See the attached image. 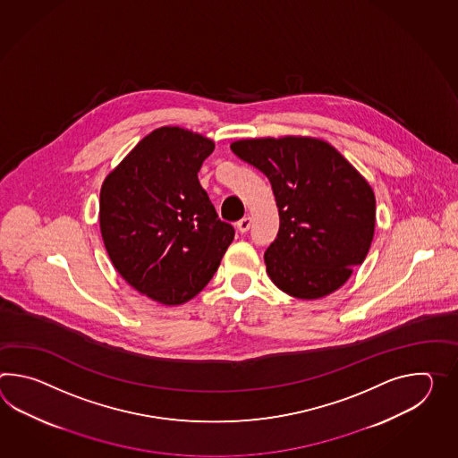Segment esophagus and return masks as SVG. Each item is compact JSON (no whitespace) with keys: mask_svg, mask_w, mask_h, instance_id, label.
<instances>
[{"mask_svg":"<svg viewBox=\"0 0 458 458\" xmlns=\"http://www.w3.org/2000/svg\"><path fill=\"white\" fill-rule=\"evenodd\" d=\"M251 226V216H243L240 222H236V228L240 233H246Z\"/></svg>","mask_w":458,"mask_h":458,"instance_id":"esophagus-1","label":"esophagus"}]
</instances>
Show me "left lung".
<instances>
[{"label": "left lung", "mask_w": 458, "mask_h": 458, "mask_svg": "<svg viewBox=\"0 0 458 458\" xmlns=\"http://www.w3.org/2000/svg\"><path fill=\"white\" fill-rule=\"evenodd\" d=\"M230 148L273 187L279 233L265 253L271 281L304 301L335 293L373 242L371 185L332 144L312 136L238 140Z\"/></svg>", "instance_id": "left-lung-1"}]
</instances>
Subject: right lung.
<instances>
[{
    "label": "right lung",
    "instance_id": "right-lung-1",
    "mask_svg": "<svg viewBox=\"0 0 458 458\" xmlns=\"http://www.w3.org/2000/svg\"><path fill=\"white\" fill-rule=\"evenodd\" d=\"M204 134L161 126L105 177L100 232L114 269L138 293L181 305L214 277L234 230L215 212L197 174L214 153Z\"/></svg>",
    "mask_w": 458,
    "mask_h": 458
}]
</instances>
